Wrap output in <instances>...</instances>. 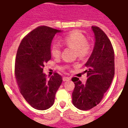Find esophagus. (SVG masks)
I'll list each match as a JSON object with an SVG mask.
<instances>
[{"label": "esophagus", "mask_w": 128, "mask_h": 128, "mask_svg": "<svg viewBox=\"0 0 128 128\" xmlns=\"http://www.w3.org/2000/svg\"><path fill=\"white\" fill-rule=\"evenodd\" d=\"M62 80H63V81H64V82H65V81H68V80H70V78H69V77H66V76H65V77H63V78H62Z\"/></svg>", "instance_id": "1"}]
</instances>
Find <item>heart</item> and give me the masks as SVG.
I'll return each mask as SVG.
<instances>
[{
	"mask_svg": "<svg viewBox=\"0 0 128 128\" xmlns=\"http://www.w3.org/2000/svg\"><path fill=\"white\" fill-rule=\"evenodd\" d=\"M62 42L69 48L76 50L77 56L84 58L91 50V47L86 42V38L82 33L78 30H73L62 39ZM50 52L53 57L58 58L61 54V48L57 43H53L50 46Z\"/></svg>",
	"mask_w": 128,
	"mask_h": 128,
	"instance_id": "1",
	"label": "heart"
}]
</instances>
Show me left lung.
I'll list each match as a JSON object with an SVG mask.
<instances>
[{"label":"left lung","instance_id":"obj_1","mask_svg":"<svg viewBox=\"0 0 128 128\" xmlns=\"http://www.w3.org/2000/svg\"><path fill=\"white\" fill-rule=\"evenodd\" d=\"M95 43L91 56L85 64L87 80L82 84L78 78L72 79L75 88L72 103L78 109L88 110L101 102L112 84L114 72V52L107 35L98 26H92Z\"/></svg>","mask_w":128,"mask_h":128}]
</instances>
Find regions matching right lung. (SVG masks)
<instances>
[{"label": "right lung", "instance_id": "right-lung-1", "mask_svg": "<svg viewBox=\"0 0 128 128\" xmlns=\"http://www.w3.org/2000/svg\"><path fill=\"white\" fill-rule=\"evenodd\" d=\"M62 31L48 26H39L22 40L15 62V77L21 94L32 108L39 110L50 108L62 82L55 73L46 78L44 64L51 59L50 46L56 33Z\"/></svg>", "mask_w": 128, "mask_h": 128}]
</instances>
